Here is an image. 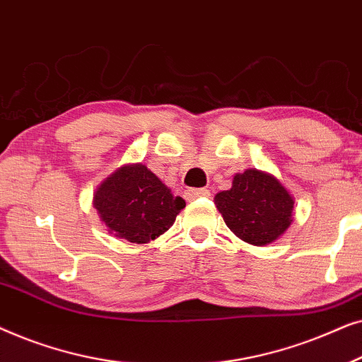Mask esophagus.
I'll list each match as a JSON object with an SVG mask.
<instances>
[{
  "mask_svg": "<svg viewBox=\"0 0 362 362\" xmlns=\"http://www.w3.org/2000/svg\"><path fill=\"white\" fill-rule=\"evenodd\" d=\"M185 196H186L187 201H192V199H197V197H209L211 196V191L206 189V187H199V189L189 187V189H186Z\"/></svg>",
  "mask_w": 362,
  "mask_h": 362,
  "instance_id": "esophagus-1",
  "label": "esophagus"
}]
</instances>
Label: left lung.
I'll list each match as a JSON object with an SVG mask.
<instances>
[{"label":"left lung","mask_w":362,"mask_h":362,"mask_svg":"<svg viewBox=\"0 0 362 362\" xmlns=\"http://www.w3.org/2000/svg\"><path fill=\"white\" fill-rule=\"evenodd\" d=\"M226 226L244 242L267 245L279 239L293 221V197L269 173L255 168L234 176L229 191L214 197Z\"/></svg>","instance_id":"8db88e82"}]
</instances>
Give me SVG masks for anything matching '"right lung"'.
<instances>
[{
  "label": "right lung",
  "mask_w": 362,
  "mask_h": 362,
  "mask_svg": "<svg viewBox=\"0 0 362 362\" xmlns=\"http://www.w3.org/2000/svg\"><path fill=\"white\" fill-rule=\"evenodd\" d=\"M185 206V199L173 196L141 163L118 168L93 194V207L108 232L133 244H148L165 234Z\"/></svg>",
  "instance_id": "right-lung-1"
}]
</instances>
